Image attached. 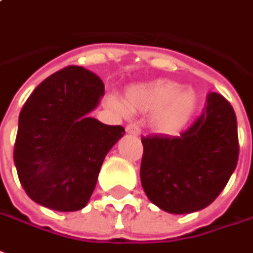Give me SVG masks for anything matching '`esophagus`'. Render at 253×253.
<instances>
[{"label": "esophagus", "instance_id": "obj_1", "mask_svg": "<svg viewBox=\"0 0 253 253\" xmlns=\"http://www.w3.org/2000/svg\"><path fill=\"white\" fill-rule=\"evenodd\" d=\"M125 129H126V133H129V135H135V136L140 135V126H139L136 123L128 124Z\"/></svg>", "mask_w": 253, "mask_h": 253}]
</instances>
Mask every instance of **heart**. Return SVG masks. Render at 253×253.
Returning a JSON list of instances; mask_svg holds the SVG:
<instances>
[{"instance_id": "b5f03b06", "label": "heart", "mask_w": 253, "mask_h": 253, "mask_svg": "<svg viewBox=\"0 0 253 253\" xmlns=\"http://www.w3.org/2000/svg\"><path fill=\"white\" fill-rule=\"evenodd\" d=\"M113 105L125 110L117 99ZM125 103L132 112L154 113L152 123L162 132H173L191 118L199 103L198 94L192 88H180L171 80H152L132 85L126 91Z\"/></svg>"}]
</instances>
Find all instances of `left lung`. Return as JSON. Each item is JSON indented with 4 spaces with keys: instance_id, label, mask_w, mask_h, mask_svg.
Masks as SVG:
<instances>
[{
    "instance_id": "obj_1",
    "label": "left lung",
    "mask_w": 253,
    "mask_h": 253,
    "mask_svg": "<svg viewBox=\"0 0 253 253\" xmlns=\"http://www.w3.org/2000/svg\"><path fill=\"white\" fill-rule=\"evenodd\" d=\"M140 180L147 198L170 214L207 207L237 166V118L232 105L210 92L202 114L178 136L141 137Z\"/></svg>"
}]
</instances>
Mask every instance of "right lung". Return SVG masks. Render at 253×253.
Listing matches in <instances>:
<instances>
[{
	"label": "right lung",
	"mask_w": 253,
	"mask_h": 253,
	"mask_svg": "<svg viewBox=\"0 0 253 253\" xmlns=\"http://www.w3.org/2000/svg\"><path fill=\"white\" fill-rule=\"evenodd\" d=\"M105 85L83 66L69 65L34 89L19 116L16 169L30 198L55 211L87 206L109 150L125 133L121 125L88 117Z\"/></svg>",
	"instance_id": "1"
}]
</instances>
